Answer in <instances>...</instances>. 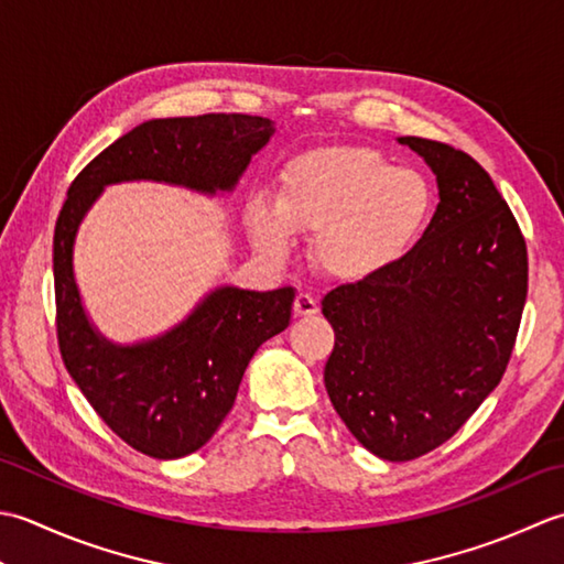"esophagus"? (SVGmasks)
Here are the masks:
<instances>
[{
	"mask_svg": "<svg viewBox=\"0 0 564 564\" xmlns=\"http://www.w3.org/2000/svg\"><path fill=\"white\" fill-rule=\"evenodd\" d=\"M318 312V302L314 296H308V294H296V299H294V314L296 316H314Z\"/></svg>",
	"mask_w": 564,
	"mask_h": 564,
	"instance_id": "34e87169",
	"label": "esophagus"
}]
</instances>
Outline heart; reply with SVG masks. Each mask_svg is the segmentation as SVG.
Wrapping results in <instances>:
<instances>
[{
    "label": "heart",
    "mask_w": 564,
    "mask_h": 564,
    "mask_svg": "<svg viewBox=\"0 0 564 564\" xmlns=\"http://www.w3.org/2000/svg\"><path fill=\"white\" fill-rule=\"evenodd\" d=\"M433 212V187L421 172L397 167L362 145L316 148L296 155L280 175L278 206L250 204L252 234L284 256L292 231L316 234L314 262L340 282H362L389 270L416 246Z\"/></svg>",
    "instance_id": "heart-1"
}]
</instances>
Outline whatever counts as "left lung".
Returning a JSON list of instances; mask_svg holds the SVG:
<instances>
[{"instance_id":"1","label":"left lung","mask_w":564,"mask_h":564,"mask_svg":"<svg viewBox=\"0 0 564 564\" xmlns=\"http://www.w3.org/2000/svg\"><path fill=\"white\" fill-rule=\"evenodd\" d=\"M426 160L438 209L397 265L330 290L333 409L372 455L421 457L459 431L507 370L528 294L521 228L487 170L453 145L397 138Z\"/></svg>"}]
</instances>
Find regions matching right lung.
<instances>
[{
	"label": "right lung",
	"mask_w": 564,
	"mask_h": 564,
	"mask_svg": "<svg viewBox=\"0 0 564 564\" xmlns=\"http://www.w3.org/2000/svg\"><path fill=\"white\" fill-rule=\"evenodd\" d=\"M274 121L248 113L151 119L117 138L67 189L53 236L57 343L67 372L101 421L143 455L185 457L234 409L256 350L292 321L294 290L250 292L224 284L155 338L113 343L85 312L73 252L79 226L105 187L163 182L199 194L234 192Z\"/></svg>",
	"instance_id": "obj_1"
}]
</instances>
